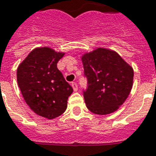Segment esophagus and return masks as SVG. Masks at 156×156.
<instances>
[{"instance_id":"esophagus-1","label":"esophagus","mask_w":156,"mask_h":156,"mask_svg":"<svg viewBox=\"0 0 156 156\" xmlns=\"http://www.w3.org/2000/svg\"><path fill=\"white\" fill-rule=\"evenodd\" d=\"M72 87H73V90L75 92L78 91V84L76 83H72Z\"/></svg>"}]
</instances>
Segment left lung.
<instances>
[{"instance_id":"left-lung-1","label":"left lung","mask_w":156,"mask_h":156,"mask_svg":"<svg viewBox=\"0 0 156 156\" xmlns=\"http://www.w3.org/2000/svg\"><path fill=\"white\" fill-rule=\"evenodd\" d=\"M87 88L83 90L87 108L96 115L117 110L129 94L133 68L115 51L98 48L82 57Z\"/></svg>"}]
</instances>
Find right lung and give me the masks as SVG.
<instances>
[{"mask_svg": "<svg viewBox=\"0 0 156 156\" xmlns=\"http://www.w3.org/2000/svg\"><path fill=\"white\" fill-rule=\"evenodd\" d=\"M63 55L49 48H36L17 68V83L26 103L49 119L64 113L73 91L57 67Z\"/></svg>", "mask_w": 156, "mask_h": 156, "instance_id": "right-lung-1", "label": "right lung"}]
</instances>
